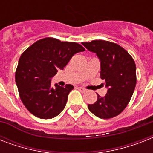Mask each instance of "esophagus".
Wrapping results in <instances>:
<instances>
[{"instance_id":"1","label":"esophagus","mask_w":153,"mask_h":153,"mask_svg":"<svg viewBox=\"0 0 153 153\" xmlns=\"http://www.w3.org/2000/svg\"><path fill=\"white\" fill-rule=\"evenodd\" d=\"M78 89H79V90H80V91H86V89L85 88H83V87H82V86H79V87H78Z\"/></svg>"}]
</instances>
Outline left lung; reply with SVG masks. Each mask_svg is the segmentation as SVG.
Listing matches in <instances>:
<instances>
[{
    "label": "left lung",
    "mask_w": 153,
    "mask_h": 153,
    "mask_svg": "<svg viewBox=\"0 0 153 153\" xmlns=\"http://www.w3.org/2000/svg\"><path fill=\"white\" fill-rule=\"evenodd\" d=\"M88 51L95 53L101 62V79L108 88L105 97L89 104L90 111L99 118L117 116L130 101L137 83L136 64L131 55L118 44L105 40L82 43Z\"/></svg>",
    "instance_id": "left-lung-1"
}]
</instances>
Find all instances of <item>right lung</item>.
Here are the masks:
<instances>
[{
	"instance_id": "right-lung-1",
	"label": "right lung",
	"mask_w": 153,
	"mask_h": 153,
	"mask_svg": "<svg viewBox=\"0 0 153 153\" xmlns=\"http://www.w3.org/2000/svg\"><path fill=\"white\" fill-rule=\"evenodd\" d=\"M85 51L80 44L44 38L30 46L20 56L16 71V83L23 104L34 116L55 117L62 111L74 86L55 84L51 78L62 70L74 54Z\"/></svg>"
}]
</instances>
